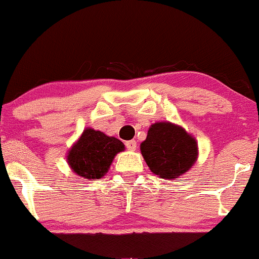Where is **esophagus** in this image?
<instances>
[{
	"mask_svg": "<svg viewBox=\"0 0 259 259\" xmlns=\"http://www.w3.org/2000/svg\"><path fill=\"white\" fill-rule=\"evenodd\" d=\"M125 146L129 151H135L136 150V141H135V140H130V141H126Z\"/></svg>",
	"mask_w": 259,
	"mask_h": 259,
	"instance_id": "obj_1",
	"label": "esophagus"
}]
</instances>
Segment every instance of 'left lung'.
Listing matches in <instances>:
<instances>
[{"mask_svg":"<svg viewBox=\"0 0 259 259\" xmlns=\"http://www.w3.org/2000/svg\"><path fill=\"white\" fill-rule=\"evenodd\" d=\"M140 148L151 171L162 179H177L197 158L196 140L183 127L168 121L151 125Z\"/></svg>","mask_w":259,"mask_h":259,"instance_id":"8db88e82","label":"left lung"}]
</instances>
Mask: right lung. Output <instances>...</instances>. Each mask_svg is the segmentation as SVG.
I'll return each instance as SVG.
<instances>
[{"instance_id": "right-lung-1", "label": "right lung", "mask_w": 259, "mask_h": 259, "mask_svg": "<svg viewBox=\"0 0 259 259\" xmlns=\"http://www.w3.org/2000/svg\"><path fill=\"white\" fill-rule=\"evenodd\" d=\"M124 150L120 140L102 132L86 129L68 153L70 168L85 179H100L108 171L113 158Z\"/></svg>"}]
</instances>
